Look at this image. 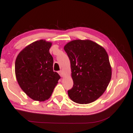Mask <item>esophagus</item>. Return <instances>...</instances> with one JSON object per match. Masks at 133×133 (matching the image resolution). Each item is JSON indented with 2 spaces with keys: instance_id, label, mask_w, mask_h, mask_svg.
<instances>
[{
  "instance_id": "obj_1",
  "label": "esophagus",
  "mask_w": 133,
  "mask_h": 133,
  "mask_svg": "<svg viewBox=\"0 0 133 133\" xmlns=\"http://www.w3.org/2000/svg\"><path fill=\"white\" fill-rule=\"evenodd\" d=\"M58 73L59 74V75L61 77H63V72L62 71H58Z\"/></svg>"
}]
</instances>
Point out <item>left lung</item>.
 <instances>
[{"mask_svg": "<svg viewBox=\"0 0 133 133\" xmlns=\"http://www.w3.org/2000/svg\"><path fill=\"white\" fill-rule=\"evenodd\" d=\"M64 49L70 61L73 86L68 91L70 98L79 104L94 102L107 90L112 68L107 51L91 40L69 42Z\"/></svg>", "mask_w": 133, "mask_h": 133, "instance_id": "8db88e82", "label": "left lung"}]
</instances>
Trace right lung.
<instances>
[{
	"label": "right lung",
	"instance_id": "obj_1",
	"mask_svg": "<svg viewBox=\"0 0 133 133\" xmlns=\"http://www.w3.org/2000/svg\"><path fill=\"white\" fill-rule=\"evenodd\" d=\"M52 43L41 39L19 53L15 62L17 80L22 90L33 100L49 99L60 76L54 71V59L49 53Z\"/></svg>",
	"mask_w": 133,
	"mask_h": 133
}]
</instances>
